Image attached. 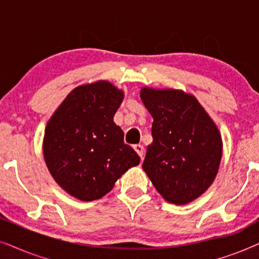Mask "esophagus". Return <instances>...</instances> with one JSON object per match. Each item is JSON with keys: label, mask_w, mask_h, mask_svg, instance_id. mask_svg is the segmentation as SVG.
<instances>
[{"label": "esophagus", "mask_w": 259, "mask_h": 259, "mask_svg": "<svg viewBox=\"0 0 259 259\" xmlns=\"http://www.w3.org/2000/svg\"><path fill=\"white\" fill-rule=\"evenodd\" d=\"M133 148H134V150H136L137 153L139 154V157L143 159L144 158V151H145V148H144L143 145H140V144L139 145H134Z\"/></svg>", "instance_id": "obj_1"}]
</instances>
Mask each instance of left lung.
<instances>
[{
    "instance_id": "1",
    "label": "left lung",
    "mask_w": 259,
    "mask_h": 259,
    "mask_svg": "<svg viewBox=\"0 0 259 259\" xmlns=\"http://www.w3.org/2000/svg\"><path fill=\"white\" fill-rule=\"evenodd\" d=\"M140 97L153 116V143L147 147L144 171L168 203H190L217 175L219 131L197 99L183 91L143 88Z\"/></svg>"
}]
</instances>
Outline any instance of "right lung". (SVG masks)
Segmentation results:
<instances>
[{"mask_svg":"<svg viewBox=\"0 0 259 259\" xmlns=\"http://www.w3.org/2000/svg\"><path fill=\"white\" fill-rule=\"evenodd\" d=\"M122 99V92L107 81L84 84L67 95L47 123L46 164L55 182L77 199H100L140 162L113 121Z\"/></svg>","mask_w":259,"mask_h":259,"instance_id":"add662e5","label":"right lung"}]
</instances>
